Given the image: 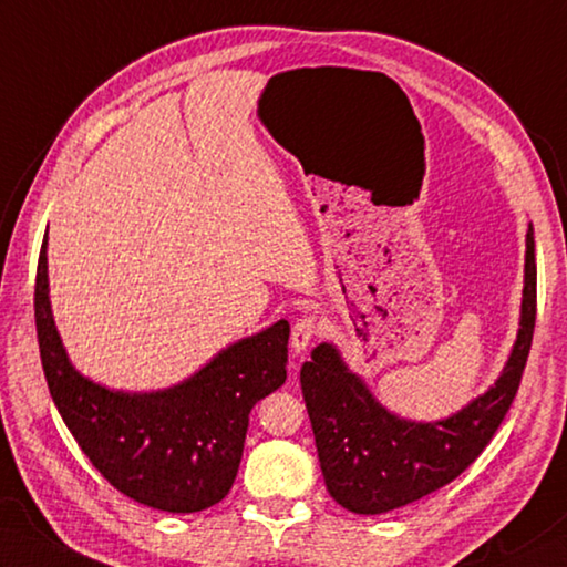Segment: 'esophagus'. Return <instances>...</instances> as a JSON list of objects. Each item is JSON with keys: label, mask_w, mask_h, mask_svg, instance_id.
<instances>
[{"label": "esophagus", "mask_w": 567, "mask_h": 567, "mask_svg": "<svg viewBox=\"0 0 567 567\" xmlns=\"http://www.w3.org/2000/svg\"><path fill=\"white\" fill-rule=\"evenodd\" d=\"M317 334H319V321L315 315H305L302 319H297L292 327V339H290L292 351L302 353L309 347V341H312Z\"/></svg>", "instance_id": "obj_1"}]
</instances>
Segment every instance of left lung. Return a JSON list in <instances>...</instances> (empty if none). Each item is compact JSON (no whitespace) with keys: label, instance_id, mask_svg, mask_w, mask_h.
Returning a JSON list of instances; mask_svg holds the SVG:
<instances>
[{"label":"left lung","instance_id":"obj_1","mask_svg":"<svg viewBox=\"0 0 567 567\" xmlns=\"http://www.w3.org/2000/svg\"><path fill=\"white\" fill-rule=\"evenodd\" d=\"M536 327V243L526 233L524 299L512 357L484 395L437 423L385 410L337 347L319 343L299 371L327 489L353 514H385L442 489L489 445L512 408Z\"/></svg>","mask_w":567,"mask_h":567}]
</instances>
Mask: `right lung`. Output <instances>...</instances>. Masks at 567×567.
Listing matches in <instances>:
<instances>
[{
	"instance_id": "add662e5",
	"label": "right lung",
	"mask_w": 567,
	"mask_h": 567,
	"mask_svg": "<svg viewBox=\"0 0 567 567\" xmlns=\"http://www.w3.org/2000/svg\"><path fill=\"white\" fill-rule=\"evenodd\" d=\"M33 315L53 403L78 447L117 492L169 514L204 512L230 492L250 410L287 379L285 319L230 343L179 385L122 393L85 379L69 361L49 302L47 238Z\"/></svg>"
}]
</instances>
